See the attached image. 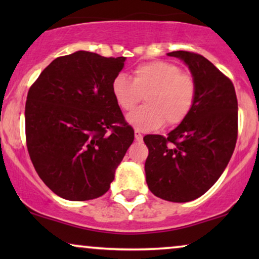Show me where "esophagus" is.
Instances as JSON below:
<instances>
[{
    "instance_id": "esophagus-1",
    "label": "esophagus",
    "mask_w": 259,
    "mask_h": 259,
    "mask_svg": "<svg viewBox=\"0 0 259 259\" xmlns=\"http://www.w3.org/2000/svg\"><path fill=\"white\" fill-rule=\"evenodd\" d=\"M134 137H136L137 141H143V134H141L140 131H134Z\"/></svg>"
}]
</instances>
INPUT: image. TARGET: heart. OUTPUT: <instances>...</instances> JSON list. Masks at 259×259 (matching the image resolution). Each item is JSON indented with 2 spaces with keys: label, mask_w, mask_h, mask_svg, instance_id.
Segmentation results:
<instances>
[{
  "label": "heart",
  "mask_w": 259,
  "mask_h": 259,
  "mask_svg": "<svg viewBox=\"0 0 259 259\" xmlns=\"http://www.w3.org/2000/svg\"><path fill=\"white\" fill-rule=\"evenodd\" d=\"M112 93L123 111H131L145 95V106L131 112L127 122L137 131L157 130L162 123L176 126L184 121L196 102L193 77L183 74L178 66L164 61L147 62L133 70V80L118 75Z\"/></svg>",
  "instance_id": "heart-1"
}]
</instances>
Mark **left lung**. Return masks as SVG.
<instances>
[{"label": "left lung", "mask_w": 259, "mask_h": 259, "mask_svg": "<svg viewBox=\"0 0 259 259\" xmlns=\"http://www.w3.org/2000/svg\"><path fill=\"white\" fill-rule=\"evenodd\" d=\"M189 67L197 87L187 118L167 137L150 134L145 173L148 189L161 199L185 203L211 189L228 166L238 131V102L229 77L204 56L167 53Z\"/></svg>", "instance_id": "8db88e82"}]
</instances>
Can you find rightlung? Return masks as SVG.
<instances>
[{
    "label": "right lung",
    "mask_w": 259,
    "mask_h": 259,
    "mask_svg": "<svg viewBox=\"0 0 259 259\" xmlns=\"http://www.w3.org/2000/svg\"><path fill=\"white\" fill-rule=\"evenodd\" d=\"M125 61L77 51L49 63L28 92V152L42 182L63 199L107 192L133 143L112 93Z\"/></svg>",
    "instance_id": "add662e5"
}]
</instances>
